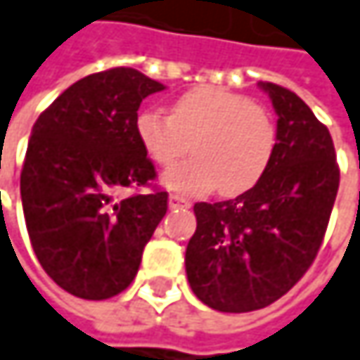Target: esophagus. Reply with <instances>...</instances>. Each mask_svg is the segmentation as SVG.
<instances>
[{"instance_id":"34e87169","label":"esophagus","mask_w":360,"mask_h":360,"mask_svg":"<svg viewBox=\"0 0 360 360\" xmlns=\"http://www.w3.org/2000/svg\"><path fill=\"white\" fill-rule=\"evenodd\" d=\"M169 206H171V208H189V206H191V202H189V200H185V198H181V195H175V193H173V195L169 198Z\"/></svg>"}]
</instances>
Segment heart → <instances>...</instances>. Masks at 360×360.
Here are the masks:
<instances>
[{"instance_id": "1", "label": "heart", "mask_w": 360, "mask_h": 360, "mask_svg": "<svg viewBox=\"0 0 360 360\" xmlns=\"http://www.w3.org/2000/svg\"><path fill=\"white\" fill-rule=\"evenodd\" d=\"M135 135L156 167H173L189 150L193 158L167 171L162 183L183 195L221 189L240 195L252 189L271 165L277 131L271 114L246 96L195 87L173 104V114L141 110Z\"/></svg>"}]
</instances>
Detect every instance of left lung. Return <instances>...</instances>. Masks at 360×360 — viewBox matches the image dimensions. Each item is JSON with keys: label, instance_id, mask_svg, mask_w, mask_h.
<instances>
[{"label": "left lung", "instance_id": "obj_1", "mask_svg": "<svg viewBox=\"0 0 360 360\" xmlns=\"http://www.w3.org/2000/svg\"><path fill=\"white\" fill-rule=\"evenodd\" d=\"M277 114L269 169L242 195L198 202L185 250L193 294L214 311L248 313L290 292L321 248L340 169L327 127L294 91L258 83Z\"/></svg>", "mask_w": 360, "mask_h": 360}]
</instances>
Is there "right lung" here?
I'll use <instances>...</instances> for the list:
<instances>
[{
  "mask_svg": "<svg viewBox=\"0 0 360 360\" xmlns=\"http://www.w3.org/2000/svg\"><path fill=\"white\" fill-rule=\"evenodd\" d=\"M162 89L135 68H110L70 85L33 124L20 173L27 231L45 273L72 296L106 300L129 288L167 214V191L114 202L156 177L135 118Z\"/></svg>",
  "mask_w": 360,
  "mask_h": 360,
  "instance_id": "obj_1",
  "label": "right lung"
}]
</instances>
